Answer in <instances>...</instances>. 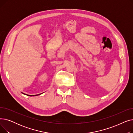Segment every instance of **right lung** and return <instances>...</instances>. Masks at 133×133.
I'll list each match as a JSON object with an SVG mask.
<instances>
[{"instance_id": "right-lung-1", "label": "right lung", "mask_w": 133, "mask_h": 133, "mask_svg": "<svg viewBox=\"0 0 133 133\" xmlns=\"http://www.w3.org/2000/svg\"><path fill=\"white\" fill-rule=\"evenodd\" d=\"M38 95H39V94H38ZM29 95V96H34L33 95ZM36 95H35V96H36Z\"/></svg>"}]
</instances>
